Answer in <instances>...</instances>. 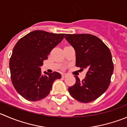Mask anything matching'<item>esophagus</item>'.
<instances>
[{"instance_id":"obj_1","label":"esophagus","mask_w":127,"mask_h":127,"mask_svg":"<svg viewBox=\"0 0 127 127\" xmlns=\"http://www.w3.org/2000/svg\"><path fill=\"white\" fill-rule=\"evenodd\" d=\"M66 76H67V74H64V73L62 74V77H66Z\"/></svg>"}]
</instances>
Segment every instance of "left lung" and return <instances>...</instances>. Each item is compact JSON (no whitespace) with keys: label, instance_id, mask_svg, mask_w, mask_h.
Returning a JSON list of instances; mask_svg holds the SVG:
<instances>
[{"label":"left lung","instance_id":"8db88e82","mask_svg":"<svg viewBox=\"0 0 127 127\" xmlns=\"http://www.w3.org/2000/svg\"><path fill=\"white\" fill-rule=\"evenodd\" d=\"M64 38L76 51V66L87 70L82 81L75 76L76 83L69 87V92L77 101L91 102L110 84L114 71L111 53L100 39L91 34H66Z\"/></svg>","mask_w":127,"mask_h":127}]
</instances>
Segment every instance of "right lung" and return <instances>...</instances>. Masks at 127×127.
I'll list each match as a JSON object with an SVG mask.
<instances>
[{
	"mask_svg": "<svg viewBox=\"0 0 127 127\" xmlns=\"http://www.w3.org/2000/svg\"><path fill=\"white\" fill-rule=\"evenodd\" d=\"M64 35L33 31L15 45L9 63L11 79L17 92L26 100L37 101L44 99L50 93L54 81L61 78L58 72L45 71L42 74L41 66Z\"/></svg>",
	"mask_w": 127,
	"mask_h": 127,
	"instance_id": "add662e5",
	"label": "right lung"
}]
</instances>
